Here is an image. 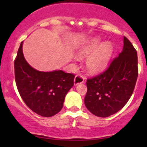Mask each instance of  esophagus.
Returning <instances> with one entry per match:
<instances>
[{
    "label": "esophagus",
    "instance_id": "obj_1",
    "mask_svg": "<svg viewBox=\"0 0 147 147\" xmlns=\"http://www.w3.org/2000/svg\"><path fill=\"white\" fill-rule=\"evenodd\" d=\"M84 81V78L81 75H77L75 76V79H74V84L75 85H78V84L83 83Z\"/></svg>",
    "mask_w": 147,
    "mask_h": 147
}]
</instances>
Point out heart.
<instances>
[{"label":"heart","instance_id":"heart-1","mask_svg":"<svg viewBox=\"0 0 147 147\" xmlns=\"http://www.w3.org/2000/svg\"><path fill=\"white\" fill-rule=\"evenodd\" d=\"M100 42V38H91L84 42L76 53L78 58L88 55L85 64L87 70L92 74H98L105 70L113 53V45L110 41Z\"/></svg>","mask_w":147,"mask_h":147}]
</instances>
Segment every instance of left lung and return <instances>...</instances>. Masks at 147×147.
<instances>
[{"label": "left lung", "instance_id": "obj_1", "mask_svg": "<svg viewBox=\"0 0 147 147\" xmlns=\"http://www.w3.org/2000/svg\"><path fill=\"white\" fill-rule=\"evenodd\" d=\"M137 50L124 37V46L103 73L87 80L84 105L100 117H107L122 109L131 97L138 77Z\"/></svg>", "mask_w": 147, "mask_h": 147}]
</instances>
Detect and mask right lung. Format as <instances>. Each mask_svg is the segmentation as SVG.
I'll use <instances>...</instances> for the list:
<instances>
[{
  "instance_id": "obj_1",
  "label": "right lung",
  "mask_w": 147,
  "mask_h": 147,
  "mask_svg": "<svg viewBox=\"0 0 147 147\" xmlns=\"http://www.w3.org/2000/svg\"><path fill=\"white\" fill-rule=\"evenodd\" d=\"M23 42L14 62L15 78L20 95L28 107L42 117H53L63 107L67 93L74 85L75 75L63 70L41 72L25 59Z\"/></svg>"
}]
</instances>
